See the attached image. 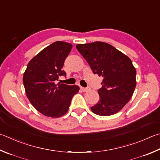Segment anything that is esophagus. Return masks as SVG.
Returning <instances> with one entry per match:
<instances>
[{
	"label": "esophagus",
	"instance_id": "34e87169",
	"mask_svg": "<svg viewBox=\"0 0 160 160\" xmlns=\"http://www.w3.org/2000/svg\"><path fill=\"white\" fill-rule=\"evenodd\" d=\"M80 89L82 90V92H88V91H89V90L90 89V88H82V87H80Z\"/></svg>",
	"mask_w": 160,
	"mask_h": 160
}]
</instances>
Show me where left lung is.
<instances>
[{"instance_id": "obj_1", "label": "left lung", "mask_w": 160, "mask_h": 160, "mask_svg": "<svg viewBox=\"0 0 160 160\" xmlns=\"http://www.w3.org/2000/svg\"><path fill=\"white\" fill-rule=\"evenodd\" d=\"M94 74L103 77L102 88L98 90L100 100L91 108L95 114H116L129 102L136 85V71L132 60L108 43L94 42L78 44Z\"/></svg>"}]
</instances>
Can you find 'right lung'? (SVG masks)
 <instances>
[{"label":"right lung","mask_w":160,"mask_h":160,"mask_svg":"<svg viewBox=\"0 0 160 160\" xmlns=\"http://www.w3.org/2000/svg\"><path fill=\"white\" fill-rule=\"evenodd\" d=\"M72 48V44L66 42H53L28 62L23 75L28 99L38 111L48 117L57 118L65 115L72 97L79 92L75 85L55 82L60 75H66L62 68Z\"/></svg>","instance_id":"add662e5"}]
</instances>
